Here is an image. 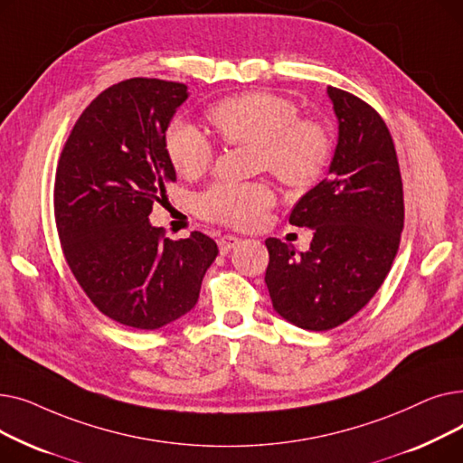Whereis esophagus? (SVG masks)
<instances>
[{
  "mask_svg": "<svg viewBox=\"0 0 463 463\" xmlns=\"http://www.w3.org/2000/svg\"><path fill=\"white\" fill-rule=\"evenodd\" d=\"M240 241L241 240L238 236L225 234L223 238H219V251H222V255H227L231 250H234L240 244Z\"/></svg>",
  "mask_w": 463,
  "mask_h": 463,
  "instance_id": "obj_1",
  "label": "esophagus"
}]
</instances>
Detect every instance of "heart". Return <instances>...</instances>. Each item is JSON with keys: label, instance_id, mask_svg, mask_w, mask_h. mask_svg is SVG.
<instances>
[{"label": "heart", "instance_id": "1", "mask_svg": "<svg viewBox=\"0 0 463 463\" xmlns=\"http://www.w3.org/2000/svg\"><path fill=\"white\" fill-rule=\"evenodd\" d=\"M208 119L227 144L255 146V170H269L283 185L306 189L317 184L332 159L334 140L315 118H300L298 105L269 91L227 97L208 109ZM163 150L184 178L203 176L213 161V142L185 119H173L163 137ZM274 203L264 182H219L199 197V212L212 222L246 229Z\"/></svg>", "mask_w": 463, "mask_h": 463}]
</instances>
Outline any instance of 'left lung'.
<instances>
[{
    "instance_id": "left-lung-1",
    "label": "left lung",
    "mask_w": 463,
    "mask_h": 463,
    "mask_svg": "<svg viewBox=\"0 0 463 463\" xmlns=\"http://www.w3.org/2000/svg\"><path fill=\"white\" fill-rule=\"evenodd\" d=\"M337 146L328 178L309 189L288 223L313 231L307 251L278 238L264 241L266 287L274 309L304 330L349 321L391 272L403 229V185L383 118L356 95L328 86Z\"/></svg>"
}]
</instances>
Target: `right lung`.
I'll return each instance as SVG.
<instances>
[{
    "label": "right lung",
    "instance_id": "right-lung-1",
    "mask_svg": "<svg viewBox=\"0 0 463 463\" xmlns=\"http://www.w3.org/2000/svg\"><path fill=\"white\" fill-rule=\"evenodd\" d=\"M187 86L129 79L101 91L72 128L54 182V215L72 276L109 319L157 330L199 300L215 241L168 240L148 215L176 182L163 137Z\"/></svg>",
    "mask_w": 463,
    "mask_h": 463
}]
</instances>
